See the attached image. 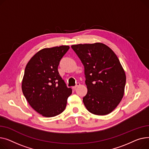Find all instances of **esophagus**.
<instances>
[{"label":"esophagus","mask_w":149,"mask_h":149,"mask_svg":"<svg viewBox=\"0 0 149 149\" xmlns=\"http://www.w3.org/2000/svg\"><path fill=\"white\" fill-rule=\"evenodd\" d=\"M80 85H81V84H80V83H79V82H77V83H76V85H75L74 86H73V89H75V88H76L77 86H80Z\"/></svg>","instance_id":"34e87169"}]
</instances>
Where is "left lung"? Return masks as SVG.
Listing matches in <instances>:
<instances>
[{"label": "left lung", "mask_w": 149, "mask_h": 149, "mask_svg": "<svg viewBox=\"0 0 149 149\" xmlns=\"http://www.w3.org/2000/svg\"><path fill=\"white\" fill-rule=\"evenodd\" d=\"M85 68L88 92L83 102L90 112L104 116L118 105L125 93L126 77L120 61L101 42L72 45Z\"/></svg>", "instance_id": "8db88e82"}]
</instances>
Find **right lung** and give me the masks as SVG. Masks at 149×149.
Returning a JSON list of instances; mask_svg holds the SVG:
<instances>
[{
	"instance_id": "right-lung-1",
	"label": "right lung",
	"mask_w": 149,
	"mask_h": 149,
	"mask_svg": "<svg viewBox=\"0 0 149 149\" xmlns=\"http://www.w3.org/2000/svg\"><path fill=\"white\" fill-rule=\"evenodd\" d=\"M69 48L61 46L42 49L26 66L22 84L23 93L31 107L44 117H52L62 113L72 93L58 70L60 60Z\"/></svg>"
}]
</instances>
